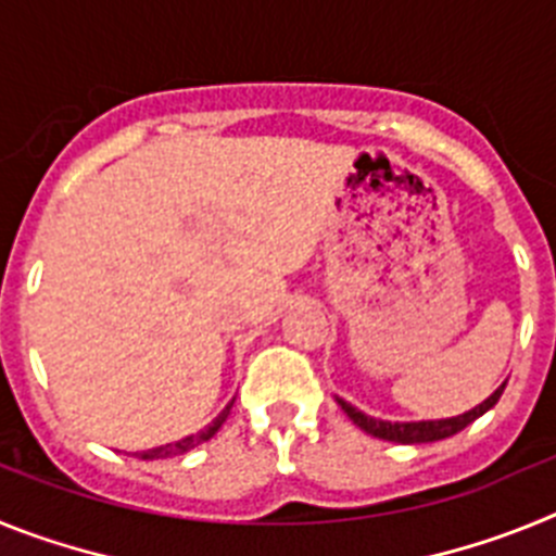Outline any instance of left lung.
Listing matches in <instances>:
<instances>
[{
    "mask_svg": "<svg viewBox=\"0 0 556 556\" xmlns=\"http://www.w3.org/2000/svg\"><path fill=\"white\" fill-rule=\"evenodd\" d=\"M507 381L488 397V401H481L479 406H473L465 415L456 417H443V420H412V424H392V420H381V417H370L365 412H358L356 406L337 397V404L345 409V415L351 417L353 424L358 426L367 434L378 437V440H390V443H404V445H417V443H437V440H445V437H454L456 431H462L465 426H470L476 417H481L488 409H493L498 404L501 392H504Z\"/></svg>",
    "mask_w": 556,
    "mask_h": 556,
    "instance_id": "left-lung-1",
    "label": "left lung"
}]
</instances>
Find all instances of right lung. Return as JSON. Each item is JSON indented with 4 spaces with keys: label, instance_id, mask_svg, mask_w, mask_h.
<instances>
[{
    "label": "right lung",
    "instance_id": "1",
    "mask_svg": "<svg viewBox=\"0 0 556 556\" xmlns=\"http://www.w3.org/2000/svg\"><path fill=\"white\" fill-rule=\"evenodd\" d=\"M230 406H233V401H230V404L225 406L223 412H219V415H217V420H214V424H211V426H205V429L200 431V434H189V437H184V440H178V443L159 445V448L139 451V454H136V456H139V459H166V456L186 454V451H191V448H194V445L205 443V440H211V437L217 434V431H219V426H223L225 420H228V415H230Z\"/></svg>",
    "mask_w": 556,
    "mask_h": 556
}]
</instances>
